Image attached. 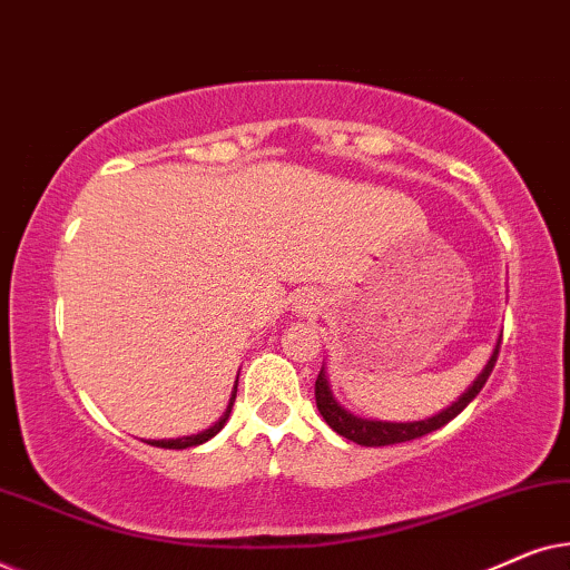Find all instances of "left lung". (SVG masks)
<instances>
[{"label":"left lung","instance_id":"left-lung-1","mask_svg":"<svg viewBox=\"0 0 570 570\" xmlns=\"http://www.w3.org/2000/svg\"><path fill=\"white\" fill-rule=\"evenodd\" d=\"M498 353H501V340L490 355V361L478 379L472 381V386L459 396L456 402H451L446 410H441L439 415L428 417V420H412V423H386V420H371V417H357L353 412H347L342 404L334 400L330 381H326V371H318L316 379V407L322 412V417L326 420V425L332 428L334 433H340L342 439L361 443V446H392V443H404L412 439H420V435L433 433L451 423L459 412H462L466 404H470L474 396L480 394V389L485 386V381L490 373H493V365L498 361Z\"/></svg>","mask_w":570,"mask_h":570}]
</instances>
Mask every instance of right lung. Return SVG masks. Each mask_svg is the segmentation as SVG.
Segmentation results:
<instances>
[{"instance_id":"1","label":"right lung","mask_w":570,"mask_h":570,"mask_svg":"<svg viewBox=\"0 0 570 570\" xmlns=\"http://www.w3.org/2000/svg\"><path fill=\"white\" fill-rule=\"evenodd\" d=\"M236 392H238V386H233V394H230L228 410H225V412H223V417L217 420V423L209 425L207 431H202V433H197V435H181V439H168V441H150V443H153V446H158V449H189V446H199V443L209 441V439H213V435H217V433L223 431L225 420L230 417L233 402H236Z\"/></svg>"}]
</instances>
